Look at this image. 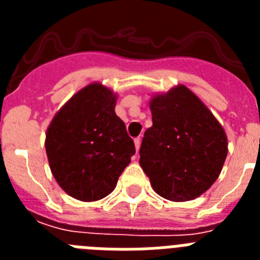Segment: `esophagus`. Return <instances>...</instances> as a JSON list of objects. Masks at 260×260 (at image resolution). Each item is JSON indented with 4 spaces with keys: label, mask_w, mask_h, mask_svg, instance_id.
<instances>
[{
    "label": "esophagus",
    "mask_w": 260,
    "mask_h": 260,
    "mask_svg": "<svg viewBox=\"0 0 260 260\" xmlns=\"http://www.w3.org/2000/svg\"><path fill=\"white\" fill-rule=\"evenodd\" d=\"M134 143H135V150L139 151V148H141V138H135Z\"/></svg>",
    "instance_id": "esophagus-1"
}]
</instances>
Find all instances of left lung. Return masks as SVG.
Masks as SVG:
<instances>
[{"label":"left lung","instance_id":"8db88e82","mask_svg":"<svg viewBox=\"0 0 260 260\" xmlns=\"http://www.w3.org/2000/svg\"><path fill=\"white\" fill-rule=\"evenodd\" d=\"M150 107L152 126L144 133L139 164L160 197L195 199L221 172L228 153L224 128L185 86L155 96Z\"/></svg>","mask_w":260,"mask_h":260}]
</instances>
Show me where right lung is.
Segmentation results:
<instances>
[{
  "label": "right lung",
  "mask_w": 260,
  "mask_h": 260,
  "mask_svg": "<svg viewBox=\"0 0 260 260\" xmlns=\"http://www.w3.org/2000/svg\"><path fill=\"white\" fill-rule=\"evenodd\" d=\"M116 95L100 83L80 89L48 127L45 150L53 176L70 197L104 198L135 153L123 121L114 112Z\"/></svg>",
  "instance_id": "1"
}]
</instances>
